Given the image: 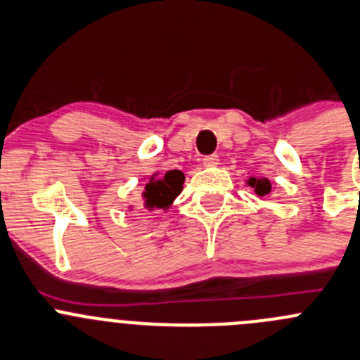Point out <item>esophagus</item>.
<instances>
[{"mask_svg":"<svg viewBox=\"0 0 360 360\" xmlns=\"http://www.w3.org/2000/svg\"><path fill=\"white\" fill-rule=\"evenodd\" d=\"M219 165V158L217 155H208V158L202 159V166L205 168H213V166Z\"/></svg>","mask_w":360,"mask_h":360,"instance_id":"obj_1","label":"esophagus"}]
</instances>
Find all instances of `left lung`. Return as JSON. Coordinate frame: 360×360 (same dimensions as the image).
Returning a JSON list of instances; mask_svg holds the SVG:
<instances>
[{
    "label": "left lung",
    "instance_id": "obj_1",
    "mask_svg": "<svg viewBox=\"0 0 360 360\" xmlns=\"http://www.w3.org/2000/svg\"><path fill=\"white\" fill-rule=\"evenodd\" d=\"M247 185L254 188L257 198H264L266 194L271 192V184H269V180L266 179V176H257V179H255V176H250V179L247 180Z\"/></svg>",
    "mask_w": 360,
    "mask_h": 360
}]
</instances>
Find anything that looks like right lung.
<instances>
[{
  "mask_svg": "<svg viewBox=\"0 0 360 360\" xmlns=\"http://www.w3.org/2000/svg\"><path fill=\"white\" fill-rule=\"evenodd\" d=\"M184 181L185 175L180 169H169L165 175H159V172H155L154 175L145 180L138 208L148 210V212H158V210L168 212L175 199L180 195V192L184 191ZM134 208L136 206L129 205L127 212H133Z\"/></svg>",
  "mask_w": 360,
  "mask_h": 360,
  "instance_id": "1",
  "label": "right lung"
}]
</instances>
